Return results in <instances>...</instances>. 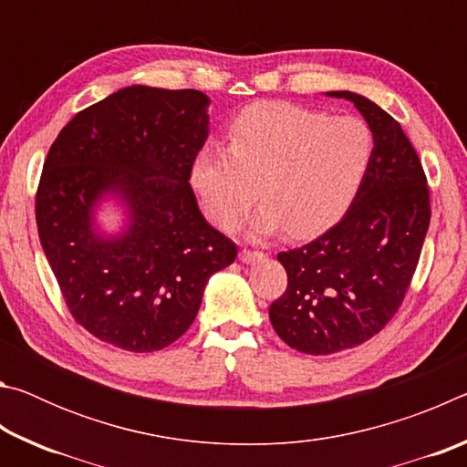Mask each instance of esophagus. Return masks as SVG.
Here are the masks:
<instances>
[{"mask_svg": "<svg viewBox=\"0 0 467 467\" xmlns=\"http://www.w3.org/2000/svg\"><path fill=\"white\" fill-rule=\"evenodd\" d=\"M239 257H241V262H243V264H255V262H259V259H264V257H265V253H264V251L243 249Z\"/></svg>", "mask_w": 467, "mask_h": 467, "instance_id": "obj_1", "label": "esophagus"}]
</instances>
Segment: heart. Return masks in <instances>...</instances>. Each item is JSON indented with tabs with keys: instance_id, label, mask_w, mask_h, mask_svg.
<instances>
[{
	"instance_id": "obj_1",
	"label": "heart",
	"mask_w": 467,
	"mask_h": 467,
	"mask_svg": "<svg viewBox=\"0 0 467 467\" xmlns=\"http://www.w3.org/2000/svg\"><path fill=\"white\" fill-rule=\"evenodd\" d=\"M375 133L360 117H331L290 102H257L228 130V146L203 148L192 185L205 214L234 231L257 195L253 233L286 226L292 236L323 231L344 214L365 179Z\"/></svg>"
}]
</instances>
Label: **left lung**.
<instances>
[{
	"label": "left lung",
	"mask_w": 467,
	"mask_h": 467,
	"mask_svg": "<svg viewBox=\"0 0 467 467\" xmlns=\"http://www.w3.org/2000/svg\"><path fill=\"white\" fill-rule=\"evenodd\" d=\"M375 133V152L350 210L303 247L278 253L288 275L270 305V321L298 352L326 357L379 334L401 306L431 224V195L420 158L401 125L354 92Z\"/></svg>",
	"instance_id": "obj_1"
}]
</instances>
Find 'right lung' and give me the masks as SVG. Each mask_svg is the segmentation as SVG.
I'll return each mask as SVG.
<instances>
[{"instance_id": "right-lung-1", "label": "right lung", "mask_w": 467, "mask_h": 467, "mask_svg": "<svg viewBox=\"0 0 467 467\" xmlns=\"http://www.w3.org/2000/svg\"><path fill=\"white\" fill-rule=\"evenodd\" d=\"M200 90L128 86L78 113L47 154L36 189L43 251L72 317L128 352H154L185 334L210 275L236 257L189 185L208 138ZM105 194L129 205L119 237H100Z\"/></svg>"}]
</instances>
